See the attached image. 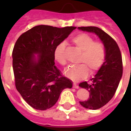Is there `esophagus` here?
<instances>
[{"label": "esophagus", "instance_id": "esophagus-1", "mask_svg": "<svg viewBox=\"0 0 131 131\" xmlns=\"http://www.w3.org/2000/svg\"><path fill=\"white\" fill-rule=\"evenodd\" d=\"M73 88H79V86L77 85V83H74V84H73Z\"/></svg>", "mask_w": 131, "mask_h": 131}]
</instances>
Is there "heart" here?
I'll use <instances>...</instances> for the list:
<instances>
[{"instance_id":"obj_1","label":"heart","mask_w":131,"mask_h":131,"mask_svg":"<svg viewBox=\"0 0 131 131\" xmlns=\"http://www.w3.org/2000/svg\"><path fill=\"white\" fill-rule=\"evenodd\" d=\"M72 43L82 51L79 62L82 63L77 66H71L65 70V75L70 79L78 81L88 76L90 71L94 74L101 67L105 57V48L100 42H94V39L86 34H80L72 38ZM64 45L60 43L54 51V60L61 65L66 64L64 57Z\"/></svg>"}]
</instances>
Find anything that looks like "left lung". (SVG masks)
I'll return each mask as SVG.
<instances>
[{
	"label": "left lung",
	"instance_id": "left-lung-1",
	"mask_svg": "<svg viewBox=\"0 0 131 131\" xmlns=\"http://www.w3.org/2000/svg\"><path fill=\"white\" fill-rule=\"evenodd\" d=\"M78 29L83 31L94 33L100 38L105 48L104 62L91 83H81L80 87L89 91V99L79 102L81 106L95 110L104 106L114 95L123 74L121 51L112 38L96 27H82Z\"/></svg>",
	"mask_w": 131,
	"mask_h": 131
}]
</instances>
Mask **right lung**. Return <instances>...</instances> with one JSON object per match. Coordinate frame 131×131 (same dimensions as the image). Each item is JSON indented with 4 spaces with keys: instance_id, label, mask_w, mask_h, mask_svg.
I'll use <instances>...</instances> for the list:
<instances>
[{
    "instance_id": "obj_1",
    "label": "right lung",
    "mask_w": 131,
    "mask_h": 131,
    "mask_svg": "<svg viewBox=\"0 0 131 131\" xmlns=\"http://www.w3.org/2000/svg\"><path fill=\"white\" fill-rule=\"evenodd\" d=\"M76 28L38 25L16 41L13 51L16 88L36 110L50 108L64 89L72 88V81L62 77L54 64V51Z\"/></svg>"
}]
</instances>
